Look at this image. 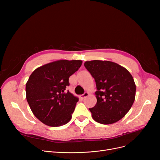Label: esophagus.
Masks as SVG:
<instances>
[{
  "label": "esophagus",
  "instance_id": "34e87169",
  "mask_svg": "<svg viewBox=\"0 0 160 160\" xmlns=\"http://www.w3.org/2000/svg\"><path fill=\"white\" fill-rule=\"evenodd\" d=\"M88 95H89V93H88V92H85L84 93H83L82 95H80V97H81L82 98H86V97H88Z\"/></svg>",
  "mask_w": 160,
  "mask_h": 160
}]
</instances>
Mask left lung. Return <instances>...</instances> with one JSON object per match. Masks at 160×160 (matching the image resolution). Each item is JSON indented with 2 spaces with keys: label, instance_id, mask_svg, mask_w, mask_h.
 <instances>
[{
  "label": "left lung",
  "instance_id": "obj_1",
  "mask_svg": "<svg viewBox=\"0 0 160 160\" xmlns=\"http://www.w3.org/2000/svg\"><path fill=\"white\" fill-rule=\"evenodd\" d=\"M84 66L95 79L97 104L89 108L98 123L116 122L130 110L136 97V84L129 71L110 61L86 62Z\"/></svg>",
  "mask_w": 160,
  "mask_h": 160
}]
</instances>
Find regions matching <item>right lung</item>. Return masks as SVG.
<instances>
[{
    "instance_id": "add662e5",
    "label": "right lung",
    "mask_w": 160,
    "mask_h": 160,
    "mask_svg": "<svg viewBox=\"0 0 160 160\" xmlns=\"http://www.w3.org/2000/svg\"><path fill=\"white\" fill-rule=\"evenodd\" d=\"M81 60H58L33 71L26 84L27 102L37 118L49 127H60L72 117L78 98L67 90L69 78L82 65Z\"/></svg>"
}]
</instances>
